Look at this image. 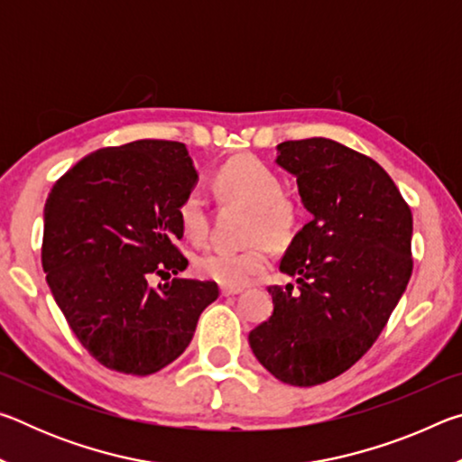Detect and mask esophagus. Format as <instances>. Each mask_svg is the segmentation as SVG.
<instances>
[{
  "label": "esophagus",
  "instance_id": "obj_1",
  "mask_svg": "<svg viewBox=\"0 0 462 462\" xmlns=\"http://www.w3.org/2000/svg\"><path fill=\"white\" fill-rule=\"evenodd\" d=\"M220 293H222L224 297H230V295H238V293H242V289H240V287H222V289H220Z\"/></svg>",
  "mask_w": 462,
  "mask_h": 462
}]
</instances>
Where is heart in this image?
Returning <instances> with one entry per match:
<instances>
[{
  "label": "heart",
  "instance_id": "heart-1",
  "mask_svg": "<svg viewBox=\"0 0 462 462\" xmlns=\"http://www.w3.org/2000/svg\"><path fill=\"white\" fill-rule=\"evenodd\" d=\"M216 189L226 201L250 209L245 240L248 246L236 253L208 250L193 263L201 279L216 281L224 287H245L267 271L271 246L283 248L293 240L300 224L295 201L281 193V181L264 162L253 156H240L217 171ZM179 224L187 238L201 245L209 236V212L198 189L185 193L179 203Z\"/></svg>",
  "mask_w": 462,
  "mask_h": 462
}]
</instances>
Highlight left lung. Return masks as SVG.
<instances>
[{"instance_id": "left-lung-1", "label": "left lung", "mask_w": 462, "mask_h": 462, "mask_svg": "<svg viewBox=\"0 0 462 462\" xmlns=\"http://www.w3.org/2000/svg\"><path fill=\"white\" fill-rule=\"evenodd\" d=\"M277 162L295 175L311 220L271 285L273 314L248 334L273 377L311 387L348 371L385 328L411 277V209L385 169L330 138L287 140Z\"/></svg>"}]
</instances>
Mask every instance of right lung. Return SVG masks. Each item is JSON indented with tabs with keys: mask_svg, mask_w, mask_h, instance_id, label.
I'll return each mask as SVG.
<instances>
[{
	"mask_svg": "<svg viewBox=\"0 0 462 462\" xmlns=\"http://www.w3.org/2000/svg\"><path fill=\"white\" fill-rule=\"evenodd\" d=\"M198 181L183 143L136 140L91 152L52 185L42 269L77 338L107 369L152 374L189 346L216 281L152 287L189 261L179 203Z\"/></svg>",
	"mask_w": 462,
	"mask_h": 462,
	"instance_id": "add662e5",
	"label": "right lung"
}]
</instances>
